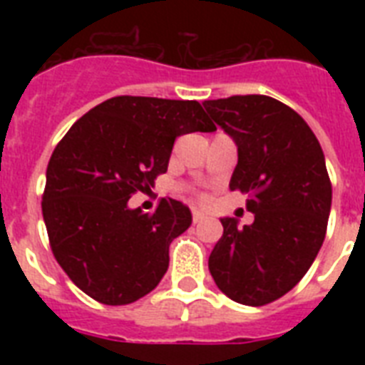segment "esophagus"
Here are the masks:
<instances>
[{
  "mask_svg": "<svg viewBox=\"0 0 365 365\" xmlns=\"http://www.w3.org/2000/svg\"><path fill=\"white\" fill-rule=\"evenodd\" d=\"M191 217H193V223H200L206 217V214L202 210H193L191 212Z\"/></svg>",
  "mask_w": 365,
  "mask_h": 365,
  "instance_id": "obj_1",
  "label": "esophagus"
}]
</instances>
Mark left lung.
Segmentation results:
<instances>
[{
	"mask_svg": "<svg viewBox=\"0 0 365 365\" xmlns=\"http://www.w3.org/2000/svg\"><path fill=\"white\" fill-rule=\"evenodd\" d=\"M205 108L239 148L229 189L248 195L254 212L242 229L223 217L208 269L229 299L267 305L305 277L326 237L331 182L322 148L303 117L271 96L206 100Z\"/></svg>",
	"mask_w": 365,
	"mask_h": 365,
	"instance_id": "obj_1",
	"label": "left lung"
}]
</instances>
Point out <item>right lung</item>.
Instances as JSON below:
<instances>
[{"label": "right lung", "mask_w": 365, "mask_h": 365, "mask_svg": "<svg viewBox=\"0 0 365 365\" xmlns=\"http://www.w3.org/2000/svg\"><path fill=\"white\" fill-rule=\"evenodd\" d=\"M197 100L115 96L77 119L54 148L41 210L54 259L104 305H128L157 288L168 246L191 225L180 200L128 208L168 168L178 136L212 132Z\"/></svg>", "instance_id": "1"}]
</instances>
